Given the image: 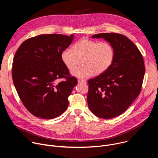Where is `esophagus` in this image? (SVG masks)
<instances>
[{"label":"esophagus","instance_id":"34e87169","mask_svg":"<svg viewBox=\"0 0 158 158\" xmlns=\"http://www.w3.org/2000/svg\"><path fill=\"white\" fill-rule=\"evenodd\" d=\"M78 82L79 83H82V84H86V81H84V80H82V79H79Z\"/></svg>","mask_w":158,"mask_h":158}]
</instances>
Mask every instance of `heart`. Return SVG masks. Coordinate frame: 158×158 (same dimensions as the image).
Wrapping results in <instances>:
<instances>
[{
    "mask_svg": "<svg viewBox=\"0 0 158 158\" xmlns=\"http://www.w3.org/2000/svg\"><path fill=\"white\" fill-rule=\"evenodd\" d=\"M114 56V49L110 43L87 38H82L76 42L73 50L65 49L60 53L62 63L69 71L74 68L81 59L82 65L71 72L73 76L80 79L104 73L112 65Z\"/></svg>",
    "mask_w": 158,
    "mask_h": 158,
    "instance_id": "heart-1",
    "label": "heart"
}]
</instances>
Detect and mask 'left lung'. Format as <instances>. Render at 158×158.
Masks as SVG:
<instances>
[{
	"mask_svg": "<svg viewBox=\"0 0 158 158\" xmlns=\"http://www.w3.org/2000/svg\"><path fill=\"white\" fill-rule=\"evenodd\" d=\"M92 38H103L114 49L113 62L104 73L88 81L87 104L98 118L118 116L139 94L145 73L143 56L126 36L117 33H101Z\"/></svg>",
	"mask_w": 158,
	"mask_h": 158,
	"instance_id": "left-lung-1",
	"label": "left lung"
}]
</instances>
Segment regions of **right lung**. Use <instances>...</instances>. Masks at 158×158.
<instances>
[{
  "instance_id": "obj_1",
  "label": "right lung",
  "mask_w": 158,
  "mask_h": 158,
  "mask_svg": "<svg viewBox=\"0 0 158 158\" xmlns=\"http://www.w3.org/2000/svg\"><path fill=\"white\" fill-rule=\"evenodd\" d=\"M74 37V34L37 35L25 40L14 56V86L24 106L36 117L53 119L68 107V97L77 80L70 76L60 53L70 46ZM62 78L66 80L60 81Z\"/></svg>"
}]
</instances>
